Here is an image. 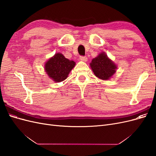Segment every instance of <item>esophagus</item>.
<instances>
[{
	"label": "esophagus",
	"instance_id": "34e87169",
	"mask_svg": "<svg viewBox=\"0 0 156 156\" xmlns=\"http://www.w3.org/2000/svg\"><path fill=\"white\" fill-rule=\"evenodd\" d=\"M80 60L84 61V62H87V57L86 56H80Z\"/></svg>",
	"mask_w": 156,
	"mask_h": 156
}]
</instances>
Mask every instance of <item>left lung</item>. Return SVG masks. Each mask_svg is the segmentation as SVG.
<instances>
[{
	"label": "left lung",
	"instance_id": "1",
	"mask_svg": "<svg viewBox=\"0 0 156 156\" xmlns=\"http://www.w3.org/2000/svg\"><path fill=\"white\" fill-rule=\"evenodd\" d=\"M90 66L94 75L102 80L109 79L116 72V65L108 58L105 53H101L92 59Z\"/></svg>",
	"mask_w": 156,
	"mask_h": 156
}]
</instances>
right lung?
I'll use <instances>...</instances> for the list:
<instances>
[{"mask_svg": "<svg viewBox=\"0 0 156 156\" xmlns=\"http://www.w3.org/2000/svg\"><path fill=\"white\" fill-rule=\"evenodd\" d=\"M75 62L65 58L61 53H56L45 64V71L55 82L63 81L74 68Z\"/></svg>", "mask_w": 156, "mask_h": 156, "instance_id": "right-lung-1", "label": "right lung"}]
</instances>
